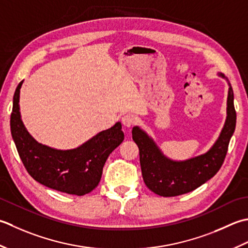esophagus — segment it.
Wrapping results in <instances>:
<instances>
[{
	"label": "esophagus",
	"instance_id": "1",
	"mask_svg": "<svg viewBox=\"0 0 248 248\" xmlns=\"http://www.w3.org/2000/svg\"><path fill=\"white\" fill-rule=\"evenodd\" d=\"M122 123L124 126H126V127H130V126H133L136 123L135 115L130 114V113L125 114L122 118Z\"/></svg>",
	"mask_w": 248,
	"mask_h": 248
}]
</instances>
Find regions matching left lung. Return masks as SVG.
<instances>
[{"mask_svg":"<svg viewBox=\"0 0 248 248\" xmlns=\"http://www.w3.org/2000/svg\"><path fill=\"white\" fill-rule=\"evenodd\" d=\"M218 76L226 78L224 74H218ZM228 84L227 119L224 128L214 145L204 154L183 161L172 160L161 153L158 146L145 131L138 126L133 128V140L139 148L142 178L145 185L153 193L163 197H174L189 193L218 172L225 160L236 123L233 90L229 82Z\"/></svg>","mask_w":248,"mask_h":248,"instance_id":"obj_1","label":"left lung"}]
</instances>
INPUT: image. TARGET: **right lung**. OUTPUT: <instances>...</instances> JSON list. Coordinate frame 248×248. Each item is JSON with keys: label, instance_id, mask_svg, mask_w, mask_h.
Instances as JSON below:
<instances>
[{"label": "right lung", "instance_id": "obj_1", "mask_svg": "<svg viewBox=\"0 0 248 248\" xmlns=\"http://www.w3.org/2000/svg\"><path fill=\"white\" fill-rule=\"evenodd\" d=\"M22 83L23 80L14 94L11 130L25 169L35 181L49 188L77 196L91 193L99 183L108 156L124 140L122 125L115 123L73 150H55L38 143L24 127L20 115Z\"/></svg>", "mask_w": 248, "mask_h": 248}]
</instances>
